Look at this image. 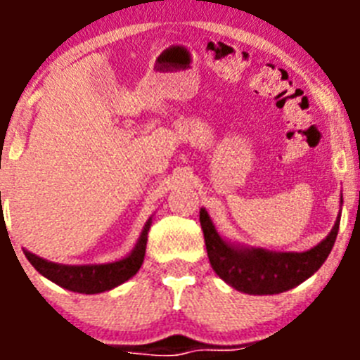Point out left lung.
Wrapping results in <instances>:
<instances>
[{
  "mask_svg": "<svg viewBox=\"0 0 360 360\" xmlns=\"http://www.w3.org/2000/svg\"><path fill=\"white\" fill-rule=\"evenodd\" d=\"M339 221L341 216L328 236L307 252H269L263 249L234 247L224 241L218 236L207 211L200 209V224L211 266L232 288L252 295L287 292L319 270L335 243Z\"/></svg>",
  "mask_w": 360,
  "mask_h": 360,
  "instance_id": "left-lung-1",
  "label": "left lung"
}]
</instances>
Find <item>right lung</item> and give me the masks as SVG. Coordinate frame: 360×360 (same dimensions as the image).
<instances>
[{"mask_svg": "<svg viewBox=\"0 0 360 360\" xmlns=\"http://www.w3.org/2000/svg\"><path fill=\"white\" fill-rule=\"evenodd\" d=\"M149 227H151V219H148L133 252L115 263H106V265H59V263L46 262L43 257L27 252V250H25V256L39 274H43L44 278L53 281L59 287L79 292V294H101V292L119 287L139 272L146 256Z\"/></svg>", "mask_w": 360, "mask_h": 360, "instance_id": "right-lung-1", "label": "right lung"}]
</instances>
